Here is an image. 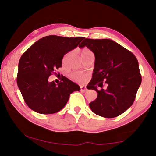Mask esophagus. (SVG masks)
I'll list each match as a JSON object with an SVG mask.
<instances>
[{
    "label": "esophagus",
    "mask_w": 156,
    "mask_h": 156,
    "mask_svg": "<svg viewBox=\"0 0 156 156\" xmlns=\"http://www.w3.org/2000/svg\"><path fill=\"white\" fill-rule=\"evenodd\" d=\"M80 90L82 91H87V87L85 86H81L80 87Z\"/></svg>",
    "instance_id": "obj_1"
}]
</instances>
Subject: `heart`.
<instances>
[{"instance_id": "obj_1", "label": "heart", "mask_w": 156, "mask_h": 156, "mask_svg": "<svg viewBox=\"0 0 156 156\" xmlns=\"http://www.w3.org/2000/svg\"><path fill=\"white\" fill-rule=\"evenodd\" d=\"M89 54H93V53H92V51L90 49L87 48V47H84L83 49H82L80 51L81 57L87 56V55H89ZM85 77L86 76L84 75V73H80V72H76V73H73L72 74V78L76 81H83L84 79L85 78Z\"/></svg>"}]
</instances>
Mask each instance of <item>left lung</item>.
Here are the masks:
<instances>
[{"label": "left lung", "instance_id": "1", "mask_svg": "<svg viewBox=\"0 0 156 156\" xmlns=\"http://www.w3.org/2000/svg\"><path fill=\"white\" fill-rule=\"evenodd\" d=\"M87 47L95 55L93 76L88 89L98 93L97 98L89 103L96 115L115 118L133 103L142 78L138 60L131 51L110 39L84 38L80 48ZM107 87L102 88L103 84ZM101 89L99 91L97 87Z\"/></svg>", "mask_w": 156, "mask_h": 156}]
</instances>
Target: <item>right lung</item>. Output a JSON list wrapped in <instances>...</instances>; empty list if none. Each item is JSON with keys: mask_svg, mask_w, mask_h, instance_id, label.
Returning <instances> with one entry per match:
<instances>
[{"mask_svg": "<svg viewBox=\"0 0 156 156\" xmlns=\"http://www.w3.org/2000/svg\"><path fill=\"white\" fill-rule=\"evenodd\" d=\"M84 37H43L34 43L20 57L17 84L27 106L41 114L61 110L70 94L80 91L77 84L63 76L60 83L49 82L54 71L62 67L64 55L77 47Z\"/></svg>", "mask_w": 156, "mask_h": 156, "instance_id": "1", "label": "right lung"}]
</instances>
